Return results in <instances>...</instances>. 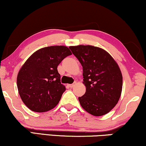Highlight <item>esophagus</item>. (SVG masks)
Instances as JSON below:
<instances>
[{
	"instance_id": "obj_1",
	"label": "esophagus",
	"mask_w": 146,
	"mask_h": 146,
	"mask_svg": "<svg viewBox=\"0 0 146 146\" xmlns=\"http://www.w3.org/2000/svg\"><path fill=\"white\" fill-rule=\"evenodd\" d=\"M75 86V83H73V84H68V87H70V88H73Z\"/></svg>"
}]
</instances>
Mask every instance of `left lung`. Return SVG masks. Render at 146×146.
<instances>
[{
    "instance_id": "8db88e82",
    "label": "left lung",
    "mask_w": 146,
    "mask_h": 146,
    "mask_svg": "<svg viewBox=\"0 0 146 146\" xmlns=\"http://www.w3.org/2000/svg\"><path fill=\"white\" fill-rule=\"evenodd\" d=\"M83 70L86 92L78 100L84 110L95 116L108 113L119 100L123 76L118 64L102 48L91 45L70 46Z\"/></svg>"
}]
</instances>
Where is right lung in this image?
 <instances>
[{
  "instance_id": "right-lung-1",
  "label": "right lung",
  "mask_w": 146,
  "mask_h": 146,
  "mask_svg": "<svg viewBox=\"0 0 146 146\" xmlns=\"http://www.w3.org/2000/svg\"><path fill=\"white\" fill-rule=\"evenodd\" d=\"M70 55L67 46H47L34 53L23 65L17 75V89L32 111L44 112L58 104L66 87L61 84L57 66Z\"/></svg>"
}]
</instances>
